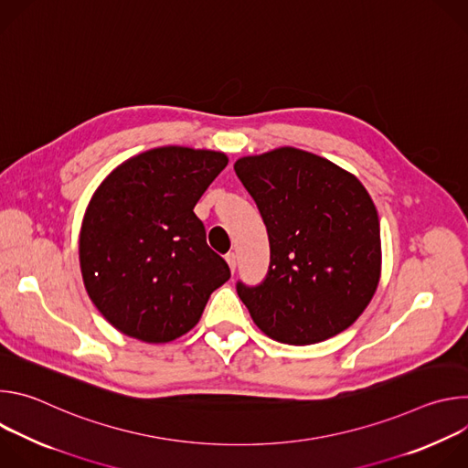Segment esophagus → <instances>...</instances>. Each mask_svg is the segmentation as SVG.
Masks as SVG:
<instances>
[{
	"mask_svg": "<svg viewBox=\"0 0 468 468\" xmlns=\"http://www.w3.org/2000/svg\"><path fill=\"white\" fill-rule=\"evenodd\" d=\"M226 261H228V264H229L231 272H235V269H237V255H235V251H229V253L226 255Z\"/></svg>",
	"mask_w": 468,
	"mask_h": 468,
	"instance_id": "1",
	"label": "esophagus"
}]
</instances>
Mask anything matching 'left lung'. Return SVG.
Returning <instances> with one entry per match:
<instances>
[{"instance_id":"obj_1","label":"left lung","mask_w":468,"mask_h":468,"mask_svg":"<svg viewBox=\"0 0 468 468\" xmlns=\"http://www.w3.org/2000/svg\"><path fill=\"white\" fill-rule=\"evenodd\" d=\"M235 174L271 242L259 285L237 282L253 322L285 345H313L352 325L381 271L379 218L357 177L296 148L242 157Z\"/></svg>"}]
</instances>
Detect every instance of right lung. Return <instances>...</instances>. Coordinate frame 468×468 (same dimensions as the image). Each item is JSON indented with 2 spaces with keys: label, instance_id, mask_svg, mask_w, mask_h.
<instances>
[{
  "label": "right lung",
  "instance_id": "add662e5",
  "mask_svg": "<svg viewBox=\"0 0 468 468\" xmlns=\"http://www.w3.org/2000/svg\"><path fill=\"white\" fill-rule=\"evenodd\" d=\"M226 165L220 152L155 148L120 165L94 192L80 235L81 274L98 311L125 335L181 337L229 280L194 215Z\"/></svg>",
  "mask_w": 468,
  "mask_h": 468
}]
</instances>
